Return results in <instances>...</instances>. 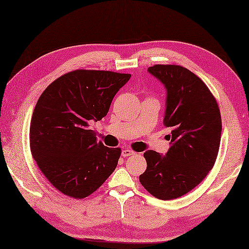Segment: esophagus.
Returning a JSON list of instances; mask_svg holds the SVG:
<instances>
[{"label":"esophagus","mask_w":249,"mask_h":249,"mask_svg":"<svg viewBox=\"0 0 249 249\" xmlns=\"http://www.w3.org/2000/svg\"><path fill=\"white\" fill-rule=\"evenodd\" d=\"M121 154H122V157H131V156H133V154H136V152H133L129 149H124L121 151Z\"/></svg>","instance_id":"34e87169"}]
</instances>
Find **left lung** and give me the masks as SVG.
Masks as SVG:
<instances>
[{
    "instance_id": "left-lung-1",
    "label": "left lung",
    "mask_w": 249,
    "mask_h": 249,
    "mask_svg": "<svg viewBox=\"0 0 249 249\" xmlns=\"http://www.w3.org/2000/svg\"><path fill=\"white\" fill-rule=\"evenodd\" d=\"M166 90L163 122L171 128L164 156L143 153L146 170L140 183L157 198L173 199L190 192L213 168L221 143L222 119L216 100L192 71L178 65L148 68Z\"/></svg>"
}]
</instances>
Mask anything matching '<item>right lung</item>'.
<instances>
[{"label": "right lung", "instance_id": "right-lung-1", "mask_svg": "<svg viewBox=\"0 0 249 249\" xmlns=\"http://www.w3.org/2000/svg\"><path fill=\"white\" fill-rule=\"evenodd\" d=\"M130 77L79 69L60 76L40 95L31 121L32 156L65 195L86 197L115 171L120 149L98 142L89 127L107 116L113 97Z\"/></svg>", "mask_w": 249, "mask_h": 249}]
</instances>
